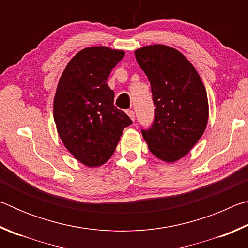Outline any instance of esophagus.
Listing matches in <instances>:
<instances>
[{
	"mask_svg": "<svg viewBox=\"0 0 248 248\" xmlns=\"http://www.w3.org/2000/svg\"><path fill=\"white\" fill-rule=\"evenodd\" d=\"M127 114H128V116H129L130 118H131L132 120L136 119V114H134V111L132 110V109H129V110H127Z\"/></svg>",
	"mask_w": 248,
	"mask_h": 248,
	"instance_id": "1",
	"label": "esophagus"
}]
</instances>
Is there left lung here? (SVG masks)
Wrapping results in <instances>:
<instances>
[{"label":"left lung","mask_w":248,"mask_h":248,"mask_svg":"<svg viewBox=\"0 0 248 248\" xmlns=\"http://www.w3.org/2000/svg\"><path fill=\"white\" fill-rule=\"evenodd\" d=\"M136 59L151 84L153 123L141 128L155 156L175 162L186 155L208 123L207 91L198 72L182 53L167 46L138 49Z\"/></svg>","instance_id":"left-lung-1"}]
</instances>
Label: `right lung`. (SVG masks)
Returning <instances> with one entry per match:
<instances>
[{"label": "right lung", "mask_w": 248, "mask_h": 248, "mask_svg": "<svg viewBox=\"0 0 248 248\" xmlns=\"http://www.w3.org/2000/svg\"><path fill=\"white\" fill-rule=\"evenodd\" d=\"M124 56L107 47L83 49L71 59L58 84L53 103L58 133L73 156L90 167L110 158L123 130L132 124L114 105L115 93L107 84Z\"/></svg>", "instance_id": "obj_1"}]
</instances>
